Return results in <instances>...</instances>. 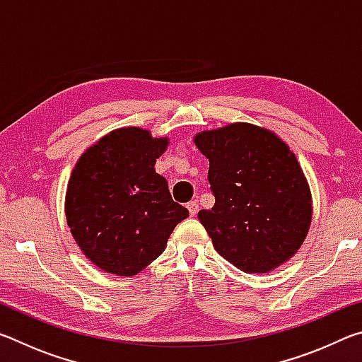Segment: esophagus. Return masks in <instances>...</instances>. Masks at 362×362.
<instances>
[{
	"mask_svg": "<svg viewBox=\"0 0 362 362\" xmlns=\"http://www.w3.org/2000/svg\"><path fill=\"white\" fill-rule=\"evenodd\" d=\"M187 207H188V211H189V216H196V214H198V211H199V204H198V201H189V203L187 204Z\"/></svg>",
	"mask_w": 362,
	"mask_h": 362,
	"instance_id": "34e87169",
	"label": "esophagus"
}]
</instances>
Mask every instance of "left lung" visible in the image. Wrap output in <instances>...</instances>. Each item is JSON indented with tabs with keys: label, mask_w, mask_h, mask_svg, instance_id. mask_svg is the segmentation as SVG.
Listing matches in <instances>:
<instances>
[{
	"label": "left lung",
	"mask_w": 362,
	"mask_h": 362,
	"mask_svg": "<svg viewBox=\"0 0 362 362\" xmlns=\"http://www.w3.org/2000/svg\"><path fill=\"white\" fill-rule=\"evenodd\" d=\"M209 159L216 204L198 217L223 259L244 273L289 260L311 222V194L297 158L273 132L247 122L194 137Z\"/></svg>",
	"instance_id": "1"
}]
</instances>
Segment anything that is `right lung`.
<instances>
[{
  "mask_svg": "<svg viewBox=\"0 0 362 362\" xmlns=\"http://www.w3.org/2000/svg\"><path fill=\"white\" fill-rule=\"evenodd\" d=\"M166 146L168 139L124 127L90 146L73 169L66 222L84 255L103 272L119 276L142 272L188 217L155 170Z\"/></svg>",
  "mask_w": 362,
  "mask_h": 362,
  "instance_id": "1",
  "label": "right lung"
}]
</instances>
